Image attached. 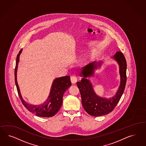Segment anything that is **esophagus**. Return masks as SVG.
I'll return each instance as SVG.
<instances>
[{
    "label": "esophagus",
    "instance_id": "1",
    "mask_svg": "<svg viewBox=\"0 0 146 146\" xmlns=\"http://www.w3.org/2000/svg\"><path fill=\"white\" fill-rule=\"evenodd\" d=\"M71 81L73 84H75V83L77 82V78L75 76H71Z\"/></svg>",
    "mask_w": 146,
    "mask_h": 146
}]
</instances>
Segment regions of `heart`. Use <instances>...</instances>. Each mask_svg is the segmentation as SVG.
<instances>
[{
  "instance_id": "heart-1",
  "label": "heart",
  "mask_w": 146,
  "mask_h": 146,
  "mask_svg": "<svg viewBox=\"0 0 146 146\" xmlns=\"http://www.w3.org/2000/svg\"><path fill=\"white\" fill-rule=\"evenodd\" d=\"M90 57V53L89 54H86L83 55L81 58L80 59V62L81 64H84V62H87L89 59V58Z\"/></svg>"
}]
</instances>
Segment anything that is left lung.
Masks as SVG:
<instances>
[{
  "instance_id": "8db88e82",
  "label": "left lung",
  "mask_w": 146,
  "mask_h": 146,
  "mask_svg": "<svg viewBox=\"0 0 146 146\" xmlns=\"http://www.w3.org/2000/svg\"><path fill=\"white\" fill-rule=\"evenodd\" d=\"M112 58L119 66L120 84L118 91L114 96L109 98L100 97L95 93L93 85L87 77L93 76L95 70L101 66L102 62H94L81 68L80 75L83 78L76 84L81 96L82 104L85 111L92 116H102L112 112L119 101L124 93L126 83L127 64L122 52H116Z\"/></svg>"
}]
</instances>
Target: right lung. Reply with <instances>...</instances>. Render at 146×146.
Listing matches in <instances>:
<instances>
[{
	"instance_id": "add662e5",
	"label": "right lung",
	"mask_w": 146,
	"mask_h": 146,
	"mask_svg": "<svg viewBox=\"0 0 146 146\" xmlns=\"http://www.w3.org/2000/svg\"><path fill=\"white\" fill-rule=\"evenodd\" d=\"M21 49L17 57L16 66L15 68L14 75L15 82L17 86L18 95L22 102L23 105L29 111L37 116L41 117H51L58 112L61 108L62 103V97L64 94L71 86L70 76L58 78L53 81L52 84L49 97L44 103L40 105H33L28 103L22 98L18 86L17 78V73L18 70V63L19 62V57L22 52Z\"/></svg>"
}]
</instances>
